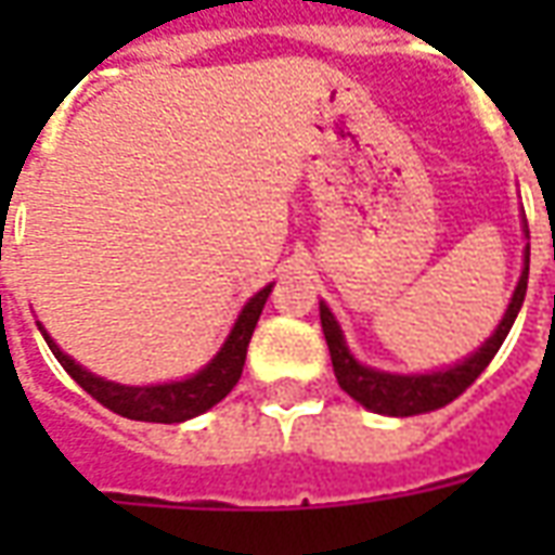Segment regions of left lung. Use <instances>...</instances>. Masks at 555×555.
Returning <instances> with one entry per match:
<instances>
[{
    "instance_id": "obj_1",
    "label": "left lung",
    "mask_w": 555,
    "mask_h": 555,
    "mask_svg": "<svg viewBox=\"0 0 555 555\" xmlns=\"http://www.w3.org/2000/svg\"><path fill=\"white\" fill-rule=\"evenodd\" d=\"M524 234L529 237V225L524 217ZM526 282H529V243L524 249V270L517 279V288L512 294V302L502 314L500 326L493 330V336L466 360L454 362L449 369L428 374H392L362 365L353 353H350L345 333L338 326L336 314L330 312V306L321 300V326H324L326 348H330V360H333V372H336L338 386L348 392L353 401H360L362 408L380 413V416H416V413H430V410L446 408L449 401L464 392L466 386L476 384V377L490 365L502 348V341L512 330L514 318L520 312L526 297Z\"/></svg>"
}]
</instances>
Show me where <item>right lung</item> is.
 Returning <instances> with one entry per match:
<instances>
[{
  "mask_svg": "<svg viewBox=\"0 0 555 555\" xmlns=\"http://www.w3.org/2000/svg\"><path fill=\"white\" fill-rule=\"evenodd\" d=\"M270 291H273V285H267L255 297H249V302L243 306L237 321L231 326L229 338L222 341L217 357L207 362L202 372L190 374L183 380H171V384L125 386L115 384V380H106V377H98L89 369H82L79 362L70 360L41 324H38V330H41L43 341L53 350L55 360L62 362V369L91 398H98L103 408H109L113 413L125 418H137V422H163V425H171V422H186V418L202 416L205 410H210L214 404H219L222 398L229 396L234 384L241 380L243 362H246V348H249V338H253V330L258 324V318H261V309H264Z\"/></svg>",
  "mask_w": 555,
  "mask_h": 555,
  "instance_id": "right-lung-1",
  "label": "right lung"
}]
</instances>
